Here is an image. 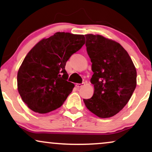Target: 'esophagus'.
<instances>
[{
    "label": "esophagus",
    "instance_id": "esophagus-1",
    "mask_svg": "<svg viewBox=\"0 0 152 152\" xmlns=\"http://www.w3.org/2000/svg\"><path fill=\"white\" fill-rule=\"evenodd\" d=\"M83 85H84V83H76V86L78 88H81V87L83 86Z\"/></svg>",
    "mask_w": 152,
    "mask_h": 152
}]
</instances>
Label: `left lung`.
<instances>
[{
	"mask_svg": "<svg viewBox=\"0 0 152 152\" xmlns=\"http://www.w3.org/2000/svg\"><path fill=\"white\" fill-rule=\"evenodd\" d=\"M86 46L94 72L93 96L83 99L91 112L100 118L116 115L126 106L137 86V70L119 43L100 35L87 34Z\"/></svg>",
	"mask_w": 152,
	"mask_h": 152,
	"instance_id": "1",
	"label": "left lung"
}]
</instances>
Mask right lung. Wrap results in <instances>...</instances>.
Returning a JSON list of instances; mask_svg holds the SVG:
<instances>
[{
	"label": "right lung",
	"instance_id": "right-lung-1",
	"mask_svg": "<svg viewBox=\"0 0 152 152\" xmlns=\"http://www.w3.org/2000/svg\"><path fill=\"white\" fill-rule=\"evenodd\" d=\"M85 43L83 35L57 32L40 41L26 55L17 76L18 91L29 109L46 114L63 105L72 91L66 61Z\"/></svg>",
	"mask_w": 152,
	"mask_h": 152
}]
</instances>
